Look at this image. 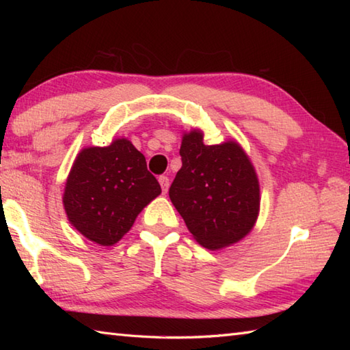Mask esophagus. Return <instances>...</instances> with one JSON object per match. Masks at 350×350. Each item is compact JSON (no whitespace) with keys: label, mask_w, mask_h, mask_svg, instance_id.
I'll return each instance as SVG.
<instances>
[{"label":"esophagus","mask_w":350,"mask_h":350,"mask_svg":"<svg viewBox=\"0 0 350 350\" xmlns=\"http://www.w3.org/2000/svg\"><path fill=\"white\" fill-rule=\"evenodd\" d=\"M159 185H161V188H162V192L163 194H165V192L168 191V187H170V179L167 176H161L159 177Z\"/></svg>","instance_id":"1"}]
</instances>
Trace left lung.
Segmentation results:
<instances>
[{"instance_id": "obj_1", "label": "left lung", "mask_w": 350, "mask_h": 350, "mask_svg": "<svg viewBox=\"0 0 350 350\" xmlns=\"http://www.w3.org/2000/svg\"><path fill=\"white\" fill-rule=\"evenodd\" d=\"M202 129L183 132L182 168L170 200L192 237L217 251L242 241L260 212V183L250 156L236 139L204 144Z\"/></svg>"}]
</instances>
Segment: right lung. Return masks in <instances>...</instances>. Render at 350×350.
Segmentation results:
<instances>
[{
  "label": "right lung",
  "instance_id": "1",
  "mask_svg": "<svg viewBox=\"0 0 350 350\" xmlns=\"http://www.w3.org/2000/svg\"><path fill=\"white\" fill-rule=\"evenodd\" d=\"M161 194L144 154L128 138L84 147L69 171L63 206L75 230L102 247L129 232L139 212Z\"/></svg>",
  "mask_w": 350,
  "mask_h": 350
}]
</instances>
